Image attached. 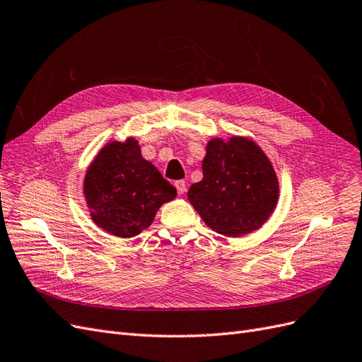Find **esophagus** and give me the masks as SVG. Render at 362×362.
I'll use <instances>...</instances> for the list:
<instances>
[{
	"mask_svg": "<svg viewBox=\"0 0 362 362\" xmlns=\"http://www.w3.org/2000/svg\"><path fill=\"white\" fill-rule=\"evenodd\" d=\"M175 187H177L178 194H184V193H185V190H187V187H185V181H182V180H180V181L175 182Z\"/></svg>",
	"mask_w": 362,
	"mask_h": 362,
	"instance_id": "1",
	"label": "esophagus"
}]
</instances>
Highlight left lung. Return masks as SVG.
I'll return each instance as SVG.
<instances>
[{
  "label": "left lung",
  "mask_w": 362,
  "mask_h": 362,
  "mask_svg": "<svg viewBox=\"0 0 362 362\" xmlns=\"http://www.w3.org/2000/svg\"><path fill=\"white\" fill-rule=\"evenodd\" d=\"M204 178L187 198L213 231L238 237L255 231L273 213L279 185L272 163L245 137L213 139L202 161Z\"/></svg>",
  "instance_id": "1"
}]
</instances>
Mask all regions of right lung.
Segmentation results:
<instances>
[{
    "mask_svg": "<svg viewBox=\"0 0 362 362\" xmlns=\"http://www.w3.org/2000/svg\"><path fill=\"white\" fill-rule=\"evenodd\" d=\"M84 194L92 221L104 231L134 237L146 229L177 189L141 157L134 139L107 144L87 169Z\"/></svg>",
    "mask_w": 362,
    "mask_h": 362,
    "instance_id": "obj_1",
    "label": "right lung"
}]
</instances>
